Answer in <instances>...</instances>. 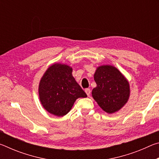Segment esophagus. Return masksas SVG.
<instances>
[{
  "instance_id": "34e87169",
  "label": "esophagus",
  "mask_w": 159,
  "mask_h": 159,
  "mask_svg": "<svg viewBox=\"0 0 159 159\" xmlns=\"http://www.w3.org/2000/svg\"><path fill=\"white\" fill-rule=\"evenodd\" d=\"M85 93H86V94H87V95H88V96H90V92H91V90H90V88H87V89H85Z\"/></svg>"
}]
</instances>
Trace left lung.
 Here are the masks:
<instances>
[{
	"mask_svg": "<svg viewBox=\"0 0 159 159\" xmlns=\"http://www.w3.org/2000/svg\"><path fill=\"white\" fill-rule=\"evenodd\" d=\"M97 87L92 95L104 111L112 114L119 110L127 102L130 88L123 75L112 66H101L94 75Z\"/></svg>",
	"mask_w": 159,
	"mask_h": 159,
	"instance_id": "8db88e82",
	"label": "left lung"
}]
</instances>
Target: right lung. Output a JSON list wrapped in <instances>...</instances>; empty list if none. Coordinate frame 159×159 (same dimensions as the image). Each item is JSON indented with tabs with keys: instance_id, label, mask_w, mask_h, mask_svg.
Listing matches in <instances>:
<instances>
[{
	"instance_id": "right-lung-1",
	"label": "right lung",
	"mask_w": 159,
	"mask_h": 159,
	"mask_svg": "<svg viewBox=\"0 0 159 159\" xmlns=\"http://www.w3.org/2000/svg\"><path fill=\"white\" fill-rule=\"evenodd\" d=\"M39 90L42 105L57 116L66 115L76 99L87 97L72 76V69L61 64L48 68L41 80Z\"/></svg>"
}]
</instances>
